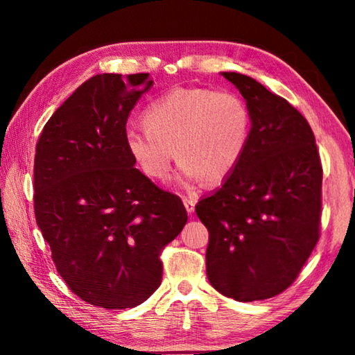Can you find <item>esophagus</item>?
<instances>
[{
	"mask_svg": "<svg viewBox=\"0 0 355 355\" xmlns=\"http://www.w3.org/2000/svg\"><path fill=\"white\" fill-rule=\"evenodd\" d=\"M183 203H184L186 211H188L189 214L194 213V209H196V203H194V202L189 200V199H183Z\"/></svg>",
	"mask_w": 355,
	"mask_h": 355,
	"instance_id": "34e87169",
	"label": "esophagus"
}]
</instances>
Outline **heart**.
<instances>
[{
	"label": "heart",
	"mask_w": 355,
	"mask_h": 355,
	"mask_svg": "<svg viewBox=\"0 0 355 355\" xmlns=\"http://www.w3.org/2000/svg\"><path fill=\"white\" fill-rule=\"evenodd\" d=\"M146 128L125 131V148L144 175L156 182L169 177L173 158L178 180L220 183L236 169L249 144V106L235 92L205 87H175L144 112Z\"/></svg>",
	"instance_id": "obj_1"
}]
</instances>
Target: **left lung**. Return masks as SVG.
I'll use <instances>...</instances> for the list:
<instances>
[{"mask_svg": "<svg viewBox=\"0 0 355 355\" xmlns=\"http://www.w3.org/2000/svg\"><path fill=\"white\" fill-rule=\"evenodd\" d=\"M249 106V144L236 169L196 205L208 228L209 284L239 302L285 291L320 238L322 167L305 117L236 71H222Z\"/></svg>", "mask_w": 355, "mask_h": 355, "instance_id": "obj_1", "label": "left lung"}]
</instances>
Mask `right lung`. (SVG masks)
Listing matches in <instances>:
<instances>
[{"label": "right lung", "instance_id": "obj_1", "mask_svg": "<svg viewBox=\"0 0 355 355\" xmlns=\"http://www.w3.org/2000/svg\"><path fill=\"white\" fill-rule=\"evenodd\" d=\"M152 84L148 73L92 76L35 146V220L58 272L84 302L110 310L152 296L161 249L188 220L182 200L136 169L125 148L130 112Z\"/></svg>", "mask_w": 355, "mask_h": 355}]
</instances>
